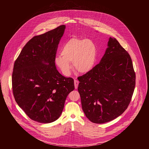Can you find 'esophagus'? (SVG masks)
Returning a JSON list of instances; mask_svg holds the SVG:
<instances>
[{
  "instance_id": "1",
  "label": "esophagus",
  "mask_w": 149,
  "mask_h": 149,
  "mask_svg": "<svg viewBox=\"0 0 149 149\" xmlns=\"http://www.w3.org/2000/svg\"><path fill=\"white\" fill-rule=\"evenodd\" d=\"M79 83V82L77 81V80H74V85H75V89H77V88Z\"/></svg>"
}]
</instances>
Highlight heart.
<instances>
[{
	"label": "heart",
	"mask_w": 149,
	"mask_h": 149,
	"mask_svg": "<svg viewBox=\"0 0 149 149\" xmlns=\"http://www.w3.org/2000/svg\"><path fill=\"white\" fill-rule=\"evenodd\" d=\"M61 54L55 57V63L65 75L70 74L71 62L78 72L86 74L95 67L97 48L91 39L72 38L63 45Z\"/></svg>",
	"instance_id": "obj_1"
}]
</instances>
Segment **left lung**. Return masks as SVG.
Listing matches in <instances>:
<instances>
[{
  "label": "left lung",
  "instance_id": "obj_1",
  "mask_svg": "<svg viewBox=\"0 0 149 149\" xmlns=\"http://www.w3.org/2000/svg\"><path fill=\"white\" fill-rule=\"evenodd\" d=\"M77 79L82 108L95 123L109 122L121 115L130 103L135 88L131 57L111 37L100 63Z\"/></svg>",
  "mask_w": 149,
  "mask_h": 149
}]
</instances>
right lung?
Listing matches in <instances>:
<instances>
[{
  "label": "right lung",
  "mask_w": 149,
  "mask_h": 149,
  "mask_svg": "<svg viewBox=\"0 0 149 149\" xmlns=\"http://www.w3.org/2000/svg\"><path fill=\"white\" fill-rule=\"evenodd\" d=\"M65 26L34 36L15 61L12 75L14 98L27 116L48 123L57 120L65 99L74 90V80L57 70L55 57Z\"/></svg>",
  "instance_id": "obj_1"
}]
</instances>
